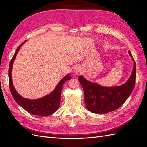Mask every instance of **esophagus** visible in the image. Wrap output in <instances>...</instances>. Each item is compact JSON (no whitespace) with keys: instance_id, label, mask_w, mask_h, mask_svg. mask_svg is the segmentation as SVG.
<instances>
[{"instance_id":"1","label":"esophagus","mask_w":147,"mask_h":147,"mask_svg":"<svg viewBox=\"0 0 147 147\" xmlns=\"http://www.w3.org/2000/svg\"><path fill=\"white\" fill-rule=\"evenodd\" d=\"M82 69L81 68V67L80 66L77 67L74 70V72L76 74H80V73H82Z\"/></svg>"}]
</instances>
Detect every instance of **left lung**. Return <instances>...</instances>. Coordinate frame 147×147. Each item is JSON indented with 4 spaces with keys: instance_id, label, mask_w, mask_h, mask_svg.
<instances>
[{
    "instance_id": "1",
    "label": "left lung",
    "mask_w": 147,
    "mask_h": 147,
    "mask_svg": "<svg viewBox=\"0 0 147 147\" xmlns=\"http://www.w3.org/2000/svg\"><path fill=\"white\" fill-rule=\"evenodd\" d=\"M129 54L134 65L130 77L122 85L105 87L87 80L82 75L78 77L84 93V103L90 112L97 114L112 112L120 107L131 95L135 86L136 65L130 51Z\"/></svg>"
}]
</instances>
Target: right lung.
<instances>
[{
    "mask_svg": "<svg viewBox=\"0 0 147 147\" xmlns=\"http://www.w3.org/2000/svg\"><path fill=\"white\" fill-rule=\"evenodd\" d=\"M24 43V42L21 43L17 48L9 65L8 78H9V85L11 95L13 99L16 102V103L29 113L41 117L49 116V115L54 113L59 107L62 88H63L64 83L66 81L71 79V77L69 74L65 75L57 84L54 90L49 94L42 97V98L34 100L28 99L20 96L16 91L14 86H13L11 77V71L13 64L14 63L17 53L18 52L20 47L23 45Z\"/></svg>",
    "mask_w": 147,
    "mask_h": 147,
    "instance_id": "right-lung-1",
    "label": "right lung"
}]
</instances>
